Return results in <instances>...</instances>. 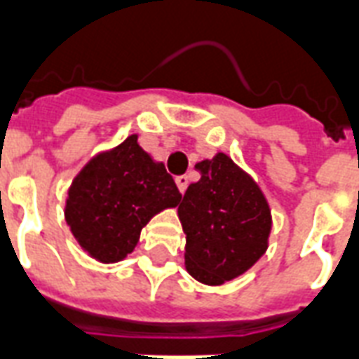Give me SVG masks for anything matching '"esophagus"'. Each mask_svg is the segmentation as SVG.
<instances>
[{
  "label": "esophagus",
  "mask_w": 359,
  "mask_h": 359,
  "mask_svg": "<svg viewBox=\"0 0 359 359\" xmlns=\"http://www.w3.org/2000/svg\"><path fill=\"white\" fill-rule=\"evenodd\" d=\"M175 182H177V188L180 190V194L187 192V188H188V177H187V175H180V177H177V179H175Z\"/></svg>",
  "instance_id": "obj_1"
}]
</instances>
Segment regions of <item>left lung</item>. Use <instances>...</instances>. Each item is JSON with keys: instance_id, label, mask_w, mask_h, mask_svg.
Segmentation results:
<instances>
[{"instance_id": "1", "label": "left lung", "mask_w": 359, "mask_h": 359, "mask_svg": "<svg viewBox=\"0 0 359 359\" xmlns=\"http://www.w3.org/2000/svg\"><path fill=\"white\" fill-rule=\"evenodd\" d=\"M201 179L179 205L187 233L184 264L194 280L222 285L266 253L272 213L253 177L224 152L196 163Z\"/></svg>"}]
</instances>
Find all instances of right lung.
I'll return each mask as SVG.
<instances>
[{"label": "right lung", "instance_id": "1", "mask_svg": "<svg viewBox=\"0 0 359 359\" xmlns=\"http://www.w3.org/2000/svg\"><path fill=\"white\" fill-rule=\"evenodd\" d=\"M182 200L165 165L142 150L131 135L93 156L68 188L66 224L95 261L112 264L137 247L140 230Z\"/></svg>", "mask_w": 359, "mask_h": 359}]
</instances>
